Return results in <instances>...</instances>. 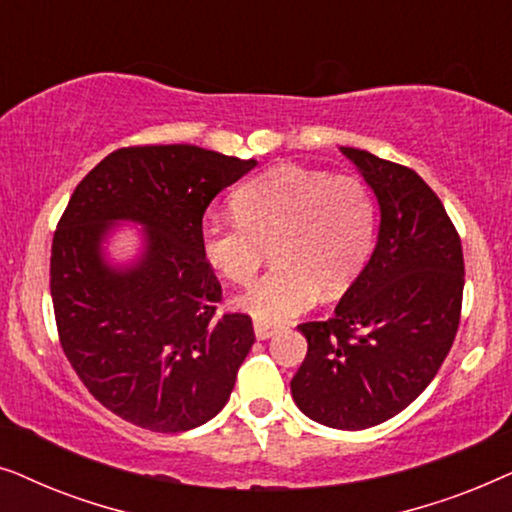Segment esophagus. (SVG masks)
<instances>
[{
    "instance_id": "esophagus-1",
    "label": "esophagus",
    "mask_w": 512,
    "mask_h": 512,
    "mask_svg": "<svg viewBox=\"0 0 512 512\" xmlns=\"http://www.w3.org/2000/svg\"><path fill=\"white\" fill-rule=\"evenodd\" d=\"M254 333H256L258 340H268V338H272V335H275V328L268 326V324H261V321H256Z\"/></svg>"
}]
</instances>
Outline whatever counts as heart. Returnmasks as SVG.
<instances>
[{"label": "heart", "instance_id": "1", "mask_svg": "<svg viewBox=\"0 0 512 512\" xmlns=\"http://www.w3.org/2000/svg\"><path fill=\"white\" fill-rule=\"evenodd\" d=\"M233 212V219L212 216L202 223V256L230 284L247 286L272 244L277 265L237 300L261 324H284L305 312L319 289L340 296L375 244V195L347 174L270 167L237 188Z\"/></svg>", "mask_w": 512, "mask_h": 512}]
</instances>
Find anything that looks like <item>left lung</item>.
<instances>
[{
	"label": "left lung",
	"mask_w": 512,
	"mask_h": 512,
	"mask_svg": "<svg viewBox=\"0 0 512 512\" xmlns=\"http://www.w3.org/2000/svg\"><path fill=\"white\" fill-rule=\"evenodd\" d=\"M373 188L380 233L373 256L326 321H305L307 356L293 401L342 431L408 408L450 354L464 298V251L431 186L410 167L340 149Z\"/></svg>",
	"instance_id": "obj_1"
}]
</instances>
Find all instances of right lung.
I'll list each match as a JSON object with an SVG mask.
<instances>
[{"label":"right lung","mask_w":512,"mask_h":512,"mask_svg":"<svg viewBox=\"0 0 512 512\" xmlns=\"http://www.w3.org/2000/svg\"><path fill=\"white\" fill-rule=\"evenodd\" d=\"M254 167L193 144L125 146L69 198L51 247L60 345L90 394L125 422L179 433L228 403L256 335L249 314H216L221 284L200 228L209 202ZM114 220L145 226L132 269L101 258Z\"/></svg>","instance_id":"right-lung-1"}]
</instances>
